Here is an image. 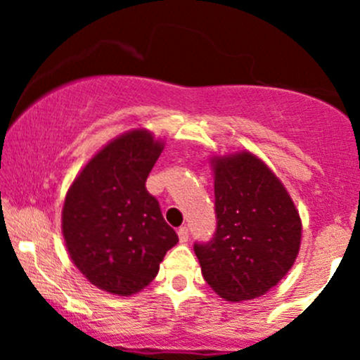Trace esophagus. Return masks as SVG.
<instances>
[{
  "mask_svg": "<svg viewBox=\"0 0 360 360\" xmlns=\"http://www.w3.org/2000/svg\"><path fill=\"white\" fill-rule=\"evenodd\" d=\"M177 235H179V240L181 242H188V238H189L188 226H181V229L177 230Z\"/></svg>",
  "mask_w": 360,
  "mask_h": 360,
  "instance_id": "obj_1",
  "label": "esophagus"
}]
</instances>
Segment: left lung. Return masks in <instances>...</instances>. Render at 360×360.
Instances as JSON below:
<instances>
[{
	"label": "left lung",
	"mask_w": 360,
	"mask_h": 360,
	"mask_svg": "<svg viewBox=\"0 0 360 360\" xmlns=\"http://www.w3.org/2000/svg\"><path fill=\"white\" fill-rule=\"evenodd\" d=\"M217 230L194 242L201 272L229 301L269 291L295 264L301 242L296 206L262 160L240 152L213 160Z\"/></svg>",
	"instance_id": "left-lung-1"
}]
</instances>
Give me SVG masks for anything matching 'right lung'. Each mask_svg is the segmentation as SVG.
Instances as JSON below:
<instances>
[{
	"mask_svg": "<svg viewBox=\"0 0 360 360\" xmlns=\"http://www.w3.org/2000/svg\"><path fill=\"white\" fill-rule=\"evenodd\" d=\"M160 152L162 143L148 131H128L86 164L65 196L69 255L89 283L113 295L146 288L179 240L146 188Z\"/></svg>",
	"mask_w": 360,
	"mask_h": 360,
	"instance_id": "right-lung-1",
	"label": "right lung"
}]
</instances>
